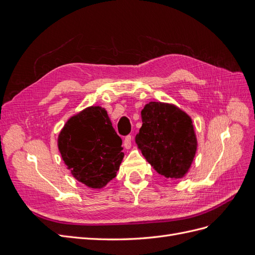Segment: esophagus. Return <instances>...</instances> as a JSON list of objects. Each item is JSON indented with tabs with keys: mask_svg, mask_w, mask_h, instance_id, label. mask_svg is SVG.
<instances>
[{
	"mask_svg": "<svg viewBox=\"0 0 255 255\" xmlns=\"http://www.w3.org/2000/svg\"><path fill=\"white\" fill-rule=\"evenodd\" d=\"M123 145H125L126 149H130V146H132V137L127 136L125 138V141H123Z\"/></svg>",
	"mask_w": 255,
	"mask_h": 255,
	"instance_id": "1",
	"label": "esophagus"
}]
</instances>
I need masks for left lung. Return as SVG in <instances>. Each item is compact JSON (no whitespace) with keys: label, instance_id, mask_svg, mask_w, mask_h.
<instances>
[{"label":"left lung","instance_id":"8db88e82","mask_svg":"<svg viewBox=\"0 0 255 255\" xmlns=\"http://www.w3.org/2000/svg\"><path fill=\"white\" fill-rule=\"evenodd\" d=\"M141 120L135 141L144 158L166 179H182L198 146L191 118L173 104L149 102L141 111Z\"/></svg>","mask_w":255,"mask_h":255}]
</instances>
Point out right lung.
Here are the masks:
<instances>
[{
  "mask_svg": "<svg viewBox=\"0 0 255 255\" xmlns=\"http://www.w3.org/2000/svg\"><path fill=\"white\" fill-rule=\"evenodd\" d=\"M121 138L101 106H89L68 119L58 135L61 158L74 179L101 189L117 175L125 156Z\"/></svg>",
  "mask_w": 255,
  "mask_h": 255,
  "instance_id": "obj_1",
  "label": "right lung"
}]
</instances>
